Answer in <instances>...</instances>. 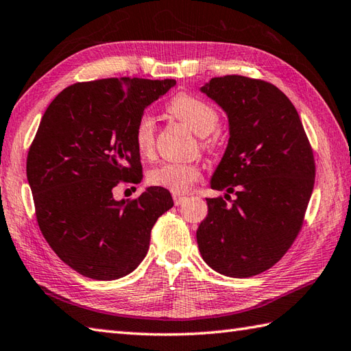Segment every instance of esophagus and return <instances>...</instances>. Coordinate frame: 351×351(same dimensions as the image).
<instances>
[{
	"mask_svg": "<svg viewBox=\"0 0 351 351\" xmlns=\"http://www.w3.org/2000/svg\"><path fill=\"white\" fill-rule=\"evenodd\" d=\"M185 200H187V197H184V196H178V195H175L173 196V202H175V205L176 206H181Z\"/></svg>",
	"mask_w": 351,
	"mask_h": 351,
	"instance_id": "esophagus-1",
	"label": "esophagus"
}]
</instances>
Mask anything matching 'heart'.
Instances as JSON below:
<instances>
[{
	"instance_id": "b5f03b06",
	"label": "heart",
	"mask_w": 351,
	"mask_h": 351,
	"mask_svg": "<svg viewBox=\"0 0 351 351\" xmlns=\"http://www.w3.org/2000/svg\"><path fill=\"white\" fill-rule=\"evenodd\" d=\"M167 113L176 117L195 131L197 136L211 134L220 122V116L211 104L187 92L175 95L167 104ZM134 143L141 156H149L155 146V121L152 116L143 114L134 126ZM200 178L202 171L195 164L164 162L149 170L147 182L154 187L167 190L173 195H184L190 191Z\"/></svg>"
}]
</instances>
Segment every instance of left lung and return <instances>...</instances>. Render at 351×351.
<instances>
[{"instance_id": "left-lung-1", "label": "left lung", "mask_w": 351, "mask_h": 351, "mask_svg": "<svg viewBox=\"0 0 351 351\" xmlns=\"http://www.w3.org/2000/svg\"><path fill=\"white\" fill-rule=\"evenodd\" d=\"M200 90L229 117V143L211 189L237 199H206L197 245L213 270L250 278L278 263L299 235L315 182L314 151L293 102L271 83L225 75Z\"/></svg>"}]
</instances>
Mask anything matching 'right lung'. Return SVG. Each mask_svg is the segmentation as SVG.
<instances>
[{
    "instance_id": "obj_1",
    "label": "right lung",
    "mask_w": 351,
    "mask_h": 351,
    "mask_svg": "<svg viewBox=\"0 0 351 351\" xmlns=\"http://www.w3.org/2000/svg\"><path fill=\"white\" fill-rule=\"evenodd\" d=\"M175 80L104 78L75 83L45 111L27 156L36 220L64 264L86 278L114 280L146 256L151 230L173 206L149 187L116 200L119 184L141 181L134 126Z\"/></svg>"
}]
</instances>
